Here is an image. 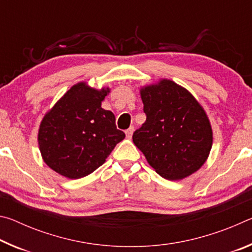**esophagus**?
<instances>
[{
    "mask_svg": "<svg viewBox=\"0 0 252 252\" xmlns=\"http://www.w3.org/2000/svg\"><path fill=\"white\" fill-rule=\"evenodd\" d=\"M133 132H134V127H133V126H130L129 129H127V130L126 131V138H127V139H131V138H132V134H133Z\"/></svg>",
    "mask_w": 252,
    "mask_h": 252,
    "instance_id": "obj_1",
    "label": "esophagus"
}]
</instances>
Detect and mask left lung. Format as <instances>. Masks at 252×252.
<instances>
[{"label":"left lung","instance_id":"obj_1","mask_svg":"<svg viewBox=\"0 0 252 252\" xmlns=\"http://www.w3.org/2000/svg\"><path fill=\"white\" fill-rule=\"evenodd\" d=\"M147 120L132 139L148 163L168 180L197 172L212 148L206 111L186 88L161 79L140 89Z\"/></svg>","mask_w":252,"mask_h":252}]
</instances>
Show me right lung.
<instances>
[{
    "label": "right lung",
    "mask_w": 252,
    "mask_h": 252,
    "mask_svg": "<svg viewBox=\"0 0 252 252\" xmlns=\"http://www.w3.org/2000/svg\"><path fill=\"white\" fill-rule=\"evenodd\" d=\"M110 88L87 82L71 87L44 114L37 133L42 159L67 179H80L101 167L114 147L126 138L116 117L102 108Z\"/></svg>",
    "instance_id": "add662e5"
}]
</instances>
